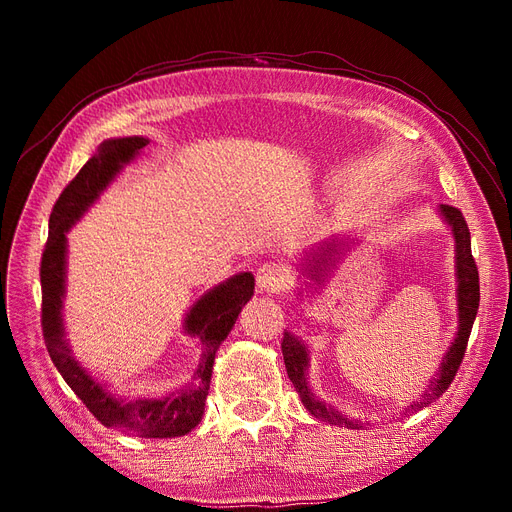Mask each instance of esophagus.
Segmentation results:
<instances>
[{"instance_id":"34e87169","label":"esophagus","mask_w":512,"mask_h":512,"mask_svg":"<svg viewBox=\"0 0 512 512\" xmlns=\"http://www.w3.org/2000/svg\"><path fill=\"white\" fill-rule=\"evenodd\" d=\"M288 282V276L284 272V267L276 265V263H265L257 270V288L261 292L274 294L280 292Z\"/></svg>"}]
</instances>
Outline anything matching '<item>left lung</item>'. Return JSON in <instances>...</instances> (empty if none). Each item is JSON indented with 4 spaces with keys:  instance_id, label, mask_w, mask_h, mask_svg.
Instances as JSON below:
<instances>
[{
    "instance_id": "8db88e82",
    "label": "left lung",
    "mask_w": 512,
    "mask_h": 512,
    "mask_svg": "<svg viewBox=\"0 0 512 512\" xmlns=\"http://www.w3.org/2000/svg\"><path fill=\"white\" fill-rule=\"evenodd\" d=\"M438 213L448 224L452 238H454V278H456V309H459V328H456V336H454L452 344L448 346L446 355L442 357V363L436 371V378L429 380L425 392L419 394V398L413 400L409 407H405V411L402 413H417V411L432 405L436 398H440L448 390V386L452 384L454 375H456V371H459L461 361L465 357L469 334H471L473 321H475V315L479 309V274H477L473 255H471V234H469L467 222L463 218V213L450 205H440ZM355 242H357V238L342 234V236L326 238L324 242H319L315 249H311L301 265V274H303V278L313 281L314 284L303 282L305 290L315 288V284H324L326 276L332 270V265H336V261L348 249H351ZM297 292H299V297H303V288H299ZM282 355H284V365H286L292 386L297 388L305 409L315 419L338 425V427H348V429H361V427L369 425V421L355 419L351 415H342L338 409H334L332 405H326L324 400L313 394V390L307 382L309 346L288 330L284 332V338H282Z\"/></svg>"
}]
</instances>
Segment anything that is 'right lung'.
Masks as SVG:
<instances>
[{
    "instance_id": "obj_1",
    "label": "right lung",
    "mask_w": 512,
    "mask_h": 512,
    "mask_svg": "<svg viewBox=\"0 0 512 512\" xmlns=\"http://www.w3.org/2000/svg\"><path fill=\"white\" fill-rule=\"evenodd\" d=\"M147 145L149 139L145 137L103 141L53 205L49 215V238L41 257V326L53 365L58 367L74 394L83 400V405L105 427H114L139 438H180L203 419L215 353L234 328L242 307L253 297V274L242 272L213 286L186 311L182 330L186 336L199 340L201 359L193 380L168 396L126 398L95 380L91 371L74 357L70 342L66 340L62 317L66 297V234L89 211L105 188L116 180L124 166L137 159Z\"/></svg>"
}]
</instances>
